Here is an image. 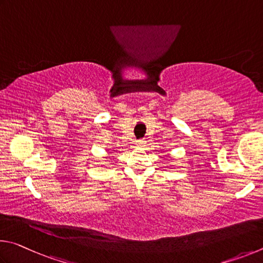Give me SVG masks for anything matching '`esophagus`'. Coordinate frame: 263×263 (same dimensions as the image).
Here are the masks:
<instances>
[{"label": "esophagus", "instance_id": "esophagus-1", "mask_svg": "<svg viewBox=\"0 0 263 263\" xmlns=\"http://www.w3.org/2000/svg\"><path fill=\"white\" fill-rule=\"evenodd\" d=\"M145 143H146V141H144V140L136 141V145L137 146H145Z\"/></svg>", "mask_w": 263, "mask_h": 263}]
</instances>
